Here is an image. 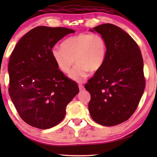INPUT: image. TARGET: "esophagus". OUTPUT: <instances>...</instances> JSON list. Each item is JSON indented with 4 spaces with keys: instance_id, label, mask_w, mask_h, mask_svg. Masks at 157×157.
<instances>
[{
    "instance_id": "34e87169",
    "label": "esophagus",
    "mask_w": 157,
    "mask_h": 157,
    "mask_svg": "<svg viewBox=\"0 0 157 157\" xmlns=\"http://www.w3.org/2000/svg\"><path fill=\"white\" fill-rule=\"evenodd\" d=\"M79 91H83L84 89V87L83 85H82V84H79Z\"/></svg>"
}]
</instances>
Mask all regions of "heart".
Returning a JSON list of instances; mask_svg holds the SVG:
<instances>
[{
	"label": "heart",
	"mask_w": 157,
	"mask_h": 157,
	"mask_svg": "<svg viewBox=\"0 0 157 157\" xmlns=\"http://www.w3.org/2000/svg\"><path fill=\"white\" fill-rule=\"evenodd\" d=\"M62 47L55 46L51 55L58 68L67 73L73 66L68 77L82 82L88 77L90 71H97L104 63L107 55V44L99 34L80 33L66 39Z\"/></svg>",
	"instance_id": "b5f03b06"
}]
</instances>
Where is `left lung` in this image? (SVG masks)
<instances>
[{
    "label": "left lung",
    "mask_w": 157,
    "mask_h": 157,
    "mask_svg": "<svg viewBox=\"0 0 157 157\" xmlns=\"http://www.w3.org/2000/svg\"><path fill=\"white\" fill-rule=\"evenodd\" d=\"M90 32L99 33L107 44V55L101 68L85 84L91 94L90 115L103 126H114L132 116L144 92L141 52L128 34L110 23Z\"/></svg>",
    "instance_id": "8db88e82"
}]
</instances>
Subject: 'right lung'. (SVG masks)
Returning <instances> with one entry per match:
<instances>
[{
    "label": "right lung",
    "instance_id": "add662e5",
    "mask_svg": "<svg viewBox=\"0 0 157 157\" xmlns=\"http://www.w3.org/2000/svg\"><path fill=\"white\" fill-rule=\"evenodd\" d=\"M72 29L38 26L15 46L10 58L9 94L21 118L30 125L46 129L57 125L66 107L79 93L78 84L59 70L52 48Z\"/></svg>",
    "mask_w": 157,
    "mask_h": 157
}]
</instances>
